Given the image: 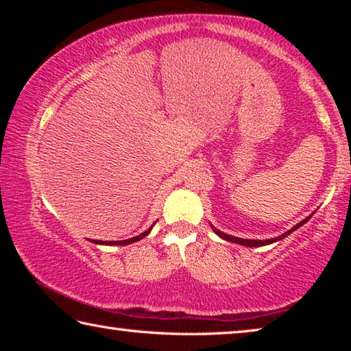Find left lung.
<instances>
[{
  "label": "left lung",
  "mask_w": 351,
  "mask_h": 351,
  "mask_svg": "<svg viewBox=\"0 0 351 351\" xmlns=\"http://www.w3.org/2000/svg\"><path fill=\"white\" fill-rule=\"evenodd\" d=\"M313 215V213H311ZM311 215L310 217H306L305 219H302L300 223H297L293 229H289L288 232H285L283 235H280V237H276V239H269V240H245V239H239V237H232V235H228V234H224V232H221V230H218V229H215V228H212L213 229V232H215L218 237H221L223 240H226V241H232V243H237V245H241V246H247V247H258V246H266V245H271V243H276V241H278V240H282V239H285V237H288L291 232H294L295 229H299L300 226H304L308 219L311 218Z\"/></svg>",
  "instance_id": "obj_1"
}]
</instances>
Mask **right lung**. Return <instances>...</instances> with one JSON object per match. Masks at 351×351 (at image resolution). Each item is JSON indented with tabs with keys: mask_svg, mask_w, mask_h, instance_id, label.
<instances>
[{
	"mask_svg": "<svg viewBox=\"0 0 351 351\" xmlns=\"http://www.w3.org/2000/svg\"><path fill=\"white\" fill-rule=\"evenodd\" d=\"M152 228H153V226H152ZM152 228L148 229V230H145V232H142L141 235H136V237H133V239H128V240H122V241H99V240H93V243H97V245H121V246H123V245H130V243L139 241V240L144 239V237H147L148 234H150Z\"/></svg>",
	"mask_w": 351,
	"mask_h": 351,
	"instance_id": "add662e5",
	"label": "right lung"
}]
</instances>
